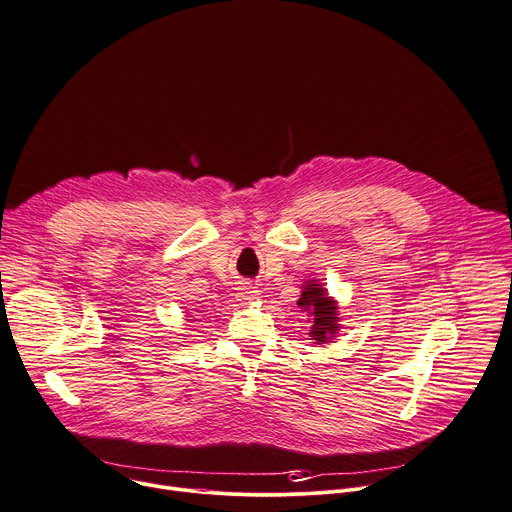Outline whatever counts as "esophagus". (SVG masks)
I'll return each mask as SVG.
<instances>
[{"instance_id": "34e87169", "label": "esophagus", "mask_w": 512, "mask_h": 512, "mask_svg": "<svg viewBox=\"0 0 512 512\" xmlns=\"http://www.w3.org/2000/svg\"><path fill=\"white\" fill-rule=\"evenodd\" d=\"M257 297H259V291L251 285H241L237 291V301L241 303H253Z\"/></svg>"}]
</instances>
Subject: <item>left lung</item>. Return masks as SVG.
Returning a JSON list of instances; mask_svg holds the SVG:
<instances>
[{
  "instance_id": "8db88e82",
  "label": "left lung",
  "mask_w": 512,
  "mask_h": 512,
  "mask_svg": "<svg viewBox=\"0 0 512 512\" xmlns=\"http://www.w3.org/2000/svg\"><path fill=\"white\" fill-rule=\"evenodd\" d=\"M301 311L311 313V339L317 344H327L329 339L335 337L339 323H337V305L327 291L317 283V279H307L297 301Z\"/></svg>"
}]
</instances>
